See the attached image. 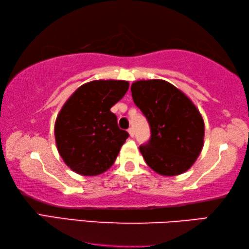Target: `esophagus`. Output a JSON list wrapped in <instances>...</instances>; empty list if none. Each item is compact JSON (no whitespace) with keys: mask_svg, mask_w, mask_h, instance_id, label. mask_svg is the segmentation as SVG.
<instances>
[{"mask_svg":"<svg viewBox=\"0 0 249 249\" xmlns=\"http://www.w3.org/2000/svg\"><path fill=\"white\" fill-rule=\"evenodd\" d=\"M128 132L130 134V137H131V138L134 137V130H133V128H129L128 129Z\"/></svg>","mask_w":249,"mask_h":249,"instance_id":"esophagus-1","label":"esophagus"}]
</instances>
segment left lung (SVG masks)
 I'll return each instance as SVG.
<instances>
[{
	"mask_svg": "<svg viewBox=\"0 0 249 249\" xmlns=\"http://www.w3.org/2000/svg\"><path fill=\"white\" fill-rule=\"evenodd\" d=\"M132 99L149 122V141L140 151L150 168L166 177L189 170L203 148L204 121L184 93L168 81L139 80Z\"/></svg>",
	"mask_w": 249,
	"mask_h": 249,
	"instance_id": "1",
	"label": "left lung"
}]
</instances>
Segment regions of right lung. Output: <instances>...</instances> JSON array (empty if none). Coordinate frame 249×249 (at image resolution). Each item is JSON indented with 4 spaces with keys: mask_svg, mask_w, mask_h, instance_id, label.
<instances>
[{
    "mask_svg": "<svg viewBox=\"0 0 249 249\" xmlns=\"http://www.w3.org/2000/svg\"><path fill=\"white\" fill-rule=\"evenodd\" d=\"M128 88L124 80H93L77 89L60 110L55 124L57 149L76 173L98 175L116 161L129 133L118 127L110 108Z\"/></svg>",
    "mask_w": 249,
    "mask_h": 249,
    "instance_id": "obj_1",
    "label": "right lung"
}]
</instances>
